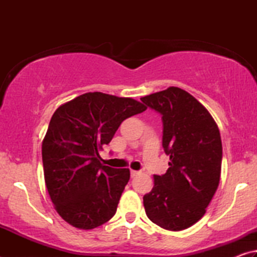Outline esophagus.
Here are the masks:
<instances>
[{
  "label": "esophagus",
  "instance_id": "esophagus-1",
  "mask_svg": "<svg viewBox=\"0 0 257 257\" xmlns=\"http://www.w3.org/2000/svg\"><path fill=\"white\" fill-rule=\"evenodd\" d=\"M130 175H132V178H134V177H136L137 175H139V172L138 171H135V170H132V171H130Z\"/></svg>",
  "mask_w": 257,
  "mask_h": 257
}]
</instances>
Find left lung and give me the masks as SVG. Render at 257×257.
<instances>
[{"instance_id":"obj_1","label":"left lung","mask_w":257,"mask_h":257,"mask_svg":"<svg viewBox=\"0 0 257 257\" xmlns=\"http://www.w3.org/2000/svg\"><path fill=\"white\" fill-rule=\"evenodd\" d=\"M141 99L162 115V145L170 156L167 172L154 176L153 189L143 197L146 215L161 228L179 231L202 219L219 186V128L210 112L178 87Z\"/></svg>"}]
</instances>
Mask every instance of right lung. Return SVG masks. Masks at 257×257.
<instances>
[{
  "mask_svg": "<svg viewBox=\"0 0 257 257\" xmlns=\"http://www.w3.org/2000/svg\"><path fill=\"white\" fill-rule=\"evenodd\" d=\"M146 108L136 99L99 92L82 94L56 108L42 158L51 201L69 224L89 230L115 214L130 171L103 165L99 151L123 120Z\"/></svg>",
  "mask_w": 257,
  "mask_h": 257,
  "instance_id": "1",
  "label": "right lung"
}]
</instances>
